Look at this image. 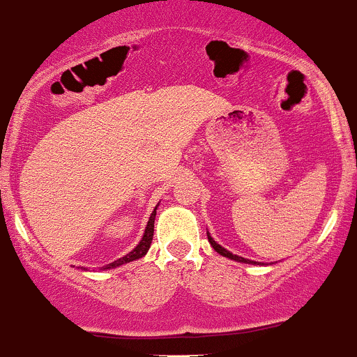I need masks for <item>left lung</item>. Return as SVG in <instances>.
<instances>
[{
	"instance_id": "1",
	"label": "left lung",
	"mask_w": 357,
	"mask_h": 357,
	"mask_svg": "<svg viewBox=\"0 0 357 357\" xmlns=\"http://www.w3.org/2000/svg\"><path fill=\"white\" fill-rule=\"evenodd\" d=\"M208 240H209V243H211V247L214 248V250L218 252V254L220 255H223V257H226V259H231V260H236V262H243V264H252V266H262V262H255V260H250V259H245V257H240V255H235V254H231V252L229 250H226L225 247H221L220 243H218L216 240L213 238V236L209 235V231H208Z\"/></svg>"
}]
</instances>
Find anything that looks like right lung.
I'll return each mask as SVG.
<instances>
[{
	"label": "right lung",
	"instance_id": "add662e5",
	"mask_svg": "<svg viewBox=\"0 0 357 357\" xmlns=\"http://www.w3.org/2000/svg\"><path fill=\"white\" fill-rule=\"evenodd\" d=\"M158 206H160V202H158V204L155 206V209H153L151 216H149V220H148V225H146V228H144V233H143V238L139 240V243H137L136 247H134L132 250L129 252V254H126L124 257H121V259L114 260L112 264H107V266L100 267V271H107V269H116V267H121V266H124V264H128V262H132V260H137V259H141V257H144V255H146V252L149 250V247H151V241H153V231H155V218H156V208H158Z\"/></svg>",
	"mask_w": 357,
	"mask_h": 357
}]
</instances>
